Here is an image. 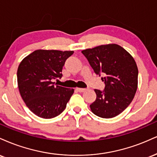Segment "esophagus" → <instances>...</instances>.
Returning a JSON list of instances; mask_svg holds the SVG:
<instances>
[{"instance_id":"1","label":"esophagus","mask_w":157,"mask_h":157,"mask_svg":"<svg viewBox=\"0 0 157 157\" xmlns=\"http://www.w3.org/2000/svg\"><path fill=\"white\" fill-rule=\"evenodd\" d=\"M76 90H78V92H80V93H83V92L86 91V89H85V88H77Z\"/></svg>"}]
</instances>
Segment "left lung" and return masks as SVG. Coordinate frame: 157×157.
Here are the masks:
<instances>
[{
  "label": "left lung",
  "mask_w": 157,
  "mask_h": 157,
  "mask_svg": "<svg viewBox=\"0 0 157 157\" xmlns=\"http://www.w3.org/2000/svg\"><path fill=\"white\" fill-rule=\"evenodd\" d=\"M97 75L104 73L103 91L95 90L92 112L103 118L120 115L133 100L137 89L138 69L134 58L123 48L108 44L82 51Z\"/></svg>",
  "instance_id": "1"
}]
</instances>
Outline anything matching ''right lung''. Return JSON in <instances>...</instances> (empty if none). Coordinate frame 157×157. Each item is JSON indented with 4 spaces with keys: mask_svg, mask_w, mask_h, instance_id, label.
I'll list each match as a JSON object with an SVG mask.
<instances>
[{
    "mask_svg": "<svg viewBox=\"0 0 157 157\" xmlns=\"http://www.w3.org/2000/svg\"><path fill=\"white\" fill-rule=\"evenodd\" d=\"M73 51L36 50L23 59L17 69V84L28 108L38 117L50 119L66 108L74 90L56 85L65 61Z\"/></svg>",
    "mask_w": 157,
    "mask_h": 157,
    "instance_id": "1",
    "label": "right lung"
}]
</instances>
